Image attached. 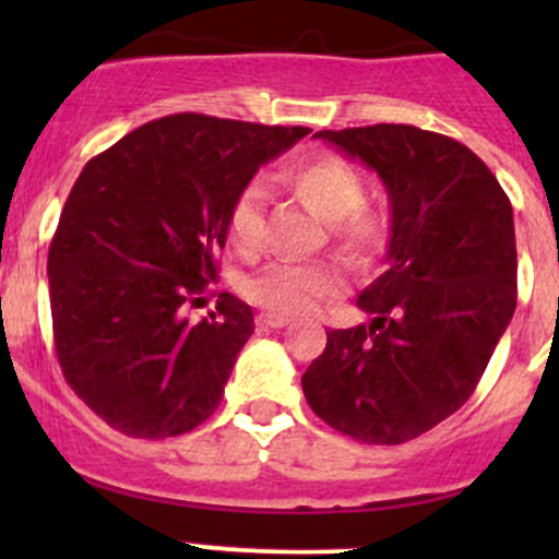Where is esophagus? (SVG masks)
<instances>
[{"instance_id": "1", "label": "esophagus", "mask_w": 559, "mask_h": 559, "mask_svg": "<svg viewBox=\"0 0 559 559\" xmlns=\"http://www.w3.org/2000/svg\"><path fill=\"white\" fill-rule=\"evenodd\" d=\"M259 324L270 326V330H281V326L289 324V319H286V316H278V313H259Z\"/></svg>"}]
</instances>
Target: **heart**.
<instances>
[{"mask_svg":"<svg viewBox=\"0 0 559 559\" xmlns=\"http://www.w3.org/2000/svg\"><path fill=\"white\" fill-rule=\"evenodd\" d=\"M286 186L330 224L332 243L354 264H370L389 240L386 213L365 207L368 186L348 162L337 156H311L284 173ZM264 233V191L246 183L227 211L229 243L240 253H253ZM343 286L341 270L332 262H273L246 278L243 292L251 302L278 316L311 311L326 295Z\"/></svg>","mask_w":559,"mask_h":559,"instance_id":"b5f03b06","label":"heart"}]
</instances>
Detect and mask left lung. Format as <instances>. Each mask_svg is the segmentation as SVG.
I'll use <instances>...</instances> for the list:
<instances>
[{
  "label": "left lung",
  "mask_w": 559,
  "mask_h": 559,
  "mask_svg": "<svg viewBox=\"0 0 559 559\" xmlns=\"http://www.w3.org/2000/svg\"><path fill=\"white\" fill-rule=\"evenodd\" d=\"M316 138L379 173L392 235L386 273L357 297L373 321L326 332L302 392L343 436L397 447L465 405L514 316V211L447 134L376 123Z\"/></svg>",
  "instance_id": "left-lung-1"
}]
</instances>
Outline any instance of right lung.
<instances>
[{
	"instance_id": "1",
	"label": "right lung",
	"mask_w": 559,
	"mask_h": 559,
	"mask_svg": "<svg viewBox=\"0 0 559 559\" xmlns=\"http://www.w3.org/2000/svg\"><path fill=\"white\" fill-rule=\"evenodd\" d=\"M308 132L178 112L78 175L48 251L56 357L112 430L159 441L218 408L253 313L227 292L197 324L183 308L216 281L235 194Z\"/></svg>"
}]
</instances>
